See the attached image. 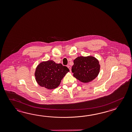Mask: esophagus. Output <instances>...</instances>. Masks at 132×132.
<instances>
[{"mask_svg":"<svg viewBox=\"0 0 132 132\" xmlns=\"http://www.w3.org/2000/svg\"><path fill=\"white\" fill-rule=\"evenodd\" d=\"M67 67L69 69V70H70V72H71V67L70 66H69V65H67Z\"/></svg>","mask_w":132,"mask_h":132,"instance_id":"34e87169","label":"esophagus"}]
</instances>
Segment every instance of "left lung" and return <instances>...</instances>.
Masks as SVG:
<instances>
[{"label": "left lung", "instance_id": "8db88e82", "mask_svg": "<svg viewBox=\"0 0 132 132\" xmlns=\"http://www.w3.org/2000/svg\"><path fill=\"white\" fill-rule=\"evenodd\" d=\"M73 63L72 67L73 76L82 82L93 81L100 72L99 62L93 56H78L73 60Z\"/></svg>", "mask_w": 132, "mask_h": 132}]
</instances>
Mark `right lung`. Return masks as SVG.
I'll return each mask as SVG.
<instances>
[{"label":"right lung","instance_id":"obj_1","mask_svg":"<svg viewBox=\"0 0 132 132\" xmlns=\"http://www.w3.org/2000/svg\"><path fill=\"white\" fill-rule=\"evenodd\" d=\"M69 71V69L61 64L48 60L37 66L35 72V79L40 86L53 89L59 86L62 79Z\"/></svg>","mask_w":132,"mask_h":132}]
</instances>
